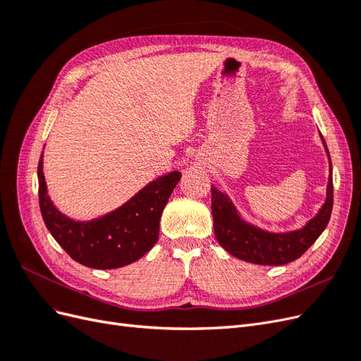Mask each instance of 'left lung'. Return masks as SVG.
I'll use <instances>...</instances> for the list:
<instances>
[{"mask_svg": "<svg viewBox=\"0 0 361 361\" xmlns=\"http://www.w3.org/2000/svg\"><path fill=\"white\" fill-rule=\"evenodd\" d=\"M322 138V137H321ZM325 146V141L322 138ZM326 155L330 158L329 149ZM330 159V178L326 199L319 212L300 231L271 233L244 221L231 199L215 187L212 191V216L216 241L232 256L257 265H285L298 259L319 238L330 221L333 211V174Z\"/></svg>", "mask_w": 361, "mask_h": 361, "instance_id": "8db88e82", "label": "left lung"}]
</instances>
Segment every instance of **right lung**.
Segmentation results:
<instances>
[{"label": "right lung", "instance_id": "obj_1", "mask_svg": "<svg viewBox=\"0 0 361 361\" xmlns=\"http://www.w3.org/2000/svg\"><path fill=\"white\" fill-rule=\"evenodd\" d=\"M42 169L40 157L37 178L43 221L73 260L96 269H114L133 264L157 244L161 214L182 176L179 171L164 174L116 211L90 221H75L52 204Z\"/></svg>", "mask_w": 361, "mask_h": 361}]
</instances>
